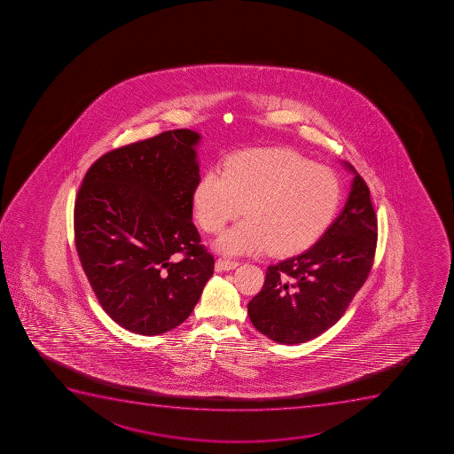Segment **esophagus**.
I'll list each match as a JSON object with an SVG mask.
<instances>
[{
  "instance_id": "34e87169",
  "label": "esophagus",
  "mask_w": 454,
  "mask_h": 454,
  "mask_svg": "<svg viewBox=\"0 0 454 454\" xmlns=\"http://www.w3.org/2000/svg\"><path fill=\"white\" fill-rule=\"evenodd\" d=\"M239 265V262L232 261V259H224V257H220L217 263H215V266H217V270H235Z\"/></svg>"
}]
</instances>
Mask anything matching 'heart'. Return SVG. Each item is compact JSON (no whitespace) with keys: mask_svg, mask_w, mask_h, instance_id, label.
Masks as SVG:
<instances>
[{"mask_svg":"<svg viewBox=\"0 0 454 454\" xmlns=\"http://www.w3.org/2000/svg\"><path fill=\"white\" fill-rule=\"evenodd\" d=\"M340 201L336 171L288 149L244 151L224 162L223 171L204 173L192 195L198 223L211 234L246 206L247 219L215 241L224 254L301 252L325 232Z\"/></svg>","mask_w":454,"mask_h":454,"instance_id":"1","label":"heart"}]
</instances>
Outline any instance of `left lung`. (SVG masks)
<instances>
[{
	"label": "left lung",
	"mask_w": 454,
	"mask_h": 454,
	"mask_svg": "<svg viewBox=\"0 0 454 454\" xmlns=\"http://www.w3.org/2000/svg\"><path fill=\"white\" fill-rule=\"evenodd\" d=\"M345 166L355 177L340 215L312 247L270 265L248 303L253 325L270 340L297 345L318 337L341 318L370 274L376 213L367 184Z\"/></svg>",
	"instance_id": "left-lung-1"
}]
</instances>
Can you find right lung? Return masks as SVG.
<instances>
[{"mask_svg": "<svg viewBox=\"0 0 454 454\" xmlns=\"http://www.w3.org/2000/svg\"><path fill=\"white\" fill-rule=\"evenodd\" d=\"M200 140L179 129L114 149L78 189L74 232L82 270L105 312L129 332L155 336L177 327L213 275L215 257L192 222Z\"/></svg>", "mask_w": 454, "mask_h": 454, "instance_id": "1", "label": "right lung"}]
</instances>
